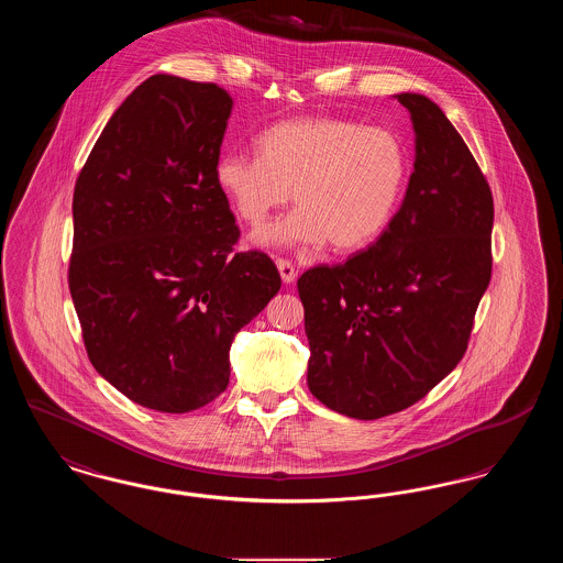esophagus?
<instances>
[{
  "label": "esophagus",
  "mask_w": 563,
  "mask_h": 563,
  "mask_svg": "<svg viewBox=\"0 0 563 563\" xmlns=\"http://www.w3.org/2000/svg\"><path fill=\"white\" fill-rule=\"evenodd\" d=\"M276 268L280 272V278L285 285H291L297 278V272H295L294 264L287 262V260H276Z\"/></svg>",
  "instance_id": "esophagus-1"
}]
</instances>
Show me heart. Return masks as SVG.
I'll use <instances>...</instances> for the list:
<instances>
[{"label": "heart", "mask_w": 563, "mask_h": 563, "mask_svg": "<svg viewBox=\"0 0 563 563\" xmlns=\"http://www.w3.org/2000/svg\"><path fill=\"white\" fill-rule=\"evenodd\" d=\"M257 156L223 154L214 184L242 221L260 225L294 191L299 209L253 234L260 246L356 251L374 242L401 196L407 156L384 129L342 118H295L255 141Z\"/></svg>", "instance_id": "b5f03b06"}]
</instances>
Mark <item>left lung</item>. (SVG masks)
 <instances>
[{
  "label": "left lung",
  "mask_w": 563,
  "mask_h": 563,
  "mask_svg": "<svg viewBox=\"0 0 563 563\" xmlns=\"http://www.w3.org/2000/svg\"><path fill=\"white\" fill-rule=\"evenodd\" d=\"M416 161L401 209L365 251L301 274L308 388L329 409L377 420L452 374L492 278L494 200L454 124L401 92Z\"/></svg>",
  "instance_id": "8db88e82"
}]
</instances>
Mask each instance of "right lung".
Here are the masks:
<instances>
[{
	"label": "right lung",
	"mask_w": 563,
	"mask_h": 563,
	"mask_svg": "<svg viewBox=\"0 0 563 563\" xmlns=\"http://www.w3.org/2000/svg\"><path fill=\"white\" fill-rule=\"evenodd\" d=\"M214 86L158 74L109 118L74 191L69 291L95 369L124 397L188 413L230 382V346L280 289L214 184L232 113Z\"/></svg>",
	"instance_id": "1"
}]
</instances>
